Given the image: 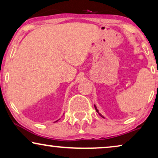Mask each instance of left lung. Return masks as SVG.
Listing matches in <instances>:
<instances>
[{"label":"left lung","mask_w":158,"mask_h":158,"mask_svg":"<svg viewBox=\"0 0 158 158\" xmlns=\"http://www.w3.org/2000/svg\"><path fill=\"white\" fill-rule=\"evenodd\" d=\"M94 107H95V109H96V111H97V112H98V114H99V115H100V116H102V117L103 118V116L102 115H101V114L100 113H99V112H98V109H97V108H96V106H95V105H94Z\"/></svg>","instance_id":"1"}]
</instances>
